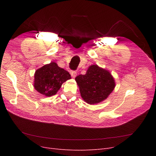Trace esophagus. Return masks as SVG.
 <instances>
[{"label":"esophagus","instance_id":"esophagus-1","mask_svg":"<svg viewBox=\"0 0 156 156\" xmlns=\"http://www.w3.org/2000/svg\"><path fill=\"white\" fill-rule=\"evenodd\" d=\"M70 74H71V75H72V77H73V78L75 77H76V75H77L76 71H71Z\"/></svg>","mask_w":156,"mask_h":156}]
</instances>
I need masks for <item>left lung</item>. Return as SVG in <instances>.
<instances>
[{
  "mask_svg": "<svg viewBox=\"0 0 156 156\" xmlns=\"http://www.w3.org/2000/svg\"><path fill=\"white\" fill-rule=\"evenodd\" d=\"M82 98L88 104H96L106 100L115 87L114 78L108 70L91 65L85 75L75 77Z\"/></svg>",
  "mask_w": 156,
  "mask_h": 156,
  "instance_id": "left-lung-1",
  "label": "left lung"
}]
</instances>
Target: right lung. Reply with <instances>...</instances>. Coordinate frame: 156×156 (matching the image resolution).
Listing matches in <instances>:
<instances>
[{
  "instance_id": "right-lung-1",
  "label": "right lung",
  "mask_w": 156,
  "mask_h": 156,
  "mask_svg": "<svg viewBox=\"0 0 156 156\" xmlns=\"http://www.w3.org/2000/svg\"><path fill=\"white\" fill-rule=\"evenodd\" d=\"M70 79L68 72L51 62L36 71L34 87L42 95L49 97L56 94L62 83Z\"/></svg>"
}]
</instances>
